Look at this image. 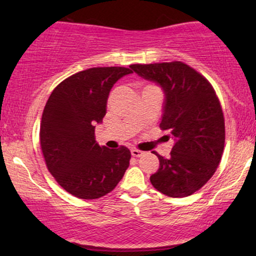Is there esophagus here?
I'll return each mask as SVG.
<instances>
[{
	"mask_svg": "<svg viewBox=\"0 0 256 256\" xmlns=\"http://www.w3.org/2000/svg\"><path fill=\"white\" fill-rule=\"evenodd\" d=\"M131 155L134 158H140L143 155L142 150H138V149H131Z\"/></svg>",
	"mask_w": 256,
	"mask_h": 256,
	"instance_id": "1",
	"label": "esophagus"
}]
</instances>
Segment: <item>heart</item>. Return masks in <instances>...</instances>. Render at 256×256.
<instances>
[{
    "instance_id": "obj_1",
    "label": "heart",
    "mask_w": 256,
    "mask_h": 256,
    "mask_svg": "<svg viewBox=\"0 0 256 256\" xmlns=\"http://www.w3.org/2000/svg\"><path fill=\"white\" fill-rule=\"evenodd\" d=\"M146 86H150V85H146Z\"/></svg>"
}]
</instances>
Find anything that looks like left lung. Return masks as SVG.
<instances>
[{
    "label": "left lung",
    "instance_id": "obj_1",
    "mask_svg": "<svg viewBox=\"0 0 256 256\" xmlns=\"http://www.w3.org/2000/svg\"><path fill=\"white\" fill-rule=\"evenodd\" d=\"M165 94L160 128L170 131L174 146L150 176L155 189L170 198H185L201 189L216 171L225 144V122L213 86L180 61L131 64Z\"/></svg>",
    "mask_w": 256,
    "mask_h": 256
}]
</instances>
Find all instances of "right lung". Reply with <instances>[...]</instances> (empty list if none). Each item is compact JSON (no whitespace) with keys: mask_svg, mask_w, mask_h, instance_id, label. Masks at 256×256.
<instances>
[{"mask_svg":"<svg viewBox=\"0 0 256 256\" xmlns=\"http://www.w3.org/2000/svg\"><path fill=\"white\" fill-rule=\"evenodd\" d=\"M130 73L126 67L85 70L61 82L46 101L40 130L44 160L55 180L76 198L107 195L130 165L126 146L108 149L95 140L110 89Z\"/></svg>","mask_w":256,"mask_h":256,"instance_id":"1","label":"right lung"}]
</instances>
